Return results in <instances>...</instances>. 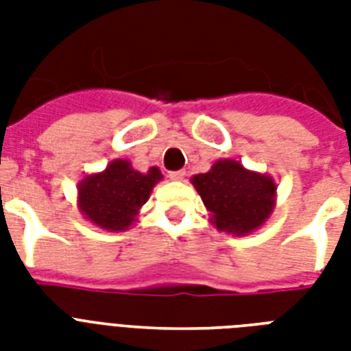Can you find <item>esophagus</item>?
<instances>
[{
  "mask_svg": "<svg viewBox=\"0 0 351 351\" xmlns=\"http://www.w3.org/2000/svg\"><path fill=\"white\" fill-rule=\"evenodd\" d=\"M169 178H171V180H184V178H186V171H184V169L171 171Z\"/></svg>",
  "mask_w": 351,
  "mask_h": 351,
  "instance_id": "1",
  "label": "esophagus"
}]
</instances>
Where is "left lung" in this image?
Instances as JSON below:
<instances>
[{"label":"left lung","instance_id":"obj_1","mask_svg":"<svg viewBox=\"0 0 351 351\" xmlns=\"http://www.w3.org/2000/svg\"><path fill=\"white\" fill-rule=\"evenodd\" d=\"M191 180L220 231L247 234L261 228L273 211L275 182L244 169L237 160H220L209 173Z\"/></svg>","mask_w":351,"mask_h":351}]
</instances>
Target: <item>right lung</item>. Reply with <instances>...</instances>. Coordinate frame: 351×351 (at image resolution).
<instances>
[{
    "instance_id": "right-lung-1",
    "label": "right lung",
    "mask_w": 351,
    "mask_h": 351,
    "mask_svg": "<svg viewBox=\"0 0 351 351\" xmlns=\"http://www.w3.org/2000/svg\"><path fill=\"white\" fill-rule=\"evenodd\" d=\"M158 180H162L158 167L140 173L132 169L127 160H114L104 173L82 180L78 187L80 209L85 219L100 228L125 230Z\"/></svg>"
}]
</instances>
